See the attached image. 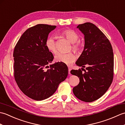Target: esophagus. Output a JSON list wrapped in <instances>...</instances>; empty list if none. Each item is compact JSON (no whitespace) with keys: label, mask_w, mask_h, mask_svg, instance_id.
Segmentation results:
<instances>
[{"label":"esophagus","mask_w":125,"mask_h":125,"mask_svg":"<svg viewBox=\"0 0 125 125\" xmlns=\"http://www.w3.org/2000/svg\"><path fill=\"white\" fill-rule=\"evenodd\" d=\"M71 68H70V67H69L68 68V73H69V75H70V71H71Z\"/></svg>","instance_id":"obj_1"}]
</instances>
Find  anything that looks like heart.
<instances>
[{
    "label": "heart",
    "mask_w": 125,
    "mask_h": 125,
    "mask_svg": "<svg viewBox=\"0 0 125 125\" xmlns=\"http://www.w3.org/2000/svg\"><path fill=\"white\" fill-rule=\"evenodd\" d=\"M62 34L71 43L73 44V49L76 52H79L81 51L82 47L80 43L77 41L79 36L76 31L72 30H67L63 31ZM45 45L50 52L52 54H56L57 52V48L54 38L53 37H49L47 38ZM56 61L58 62L63 63L67 65H71L76 60V56L72 52H69L67 54L63 53H58L55 57Z\"/></svg>",
    "instance_id": "heart-1"
}]
</instances>
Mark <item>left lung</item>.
Wrapping results in <instances>:
<instances>
[{
	"label": "left lung",
	"mask_w": 125,
	"mask_h": 125,
	"mask_svg": "<svg viewBox=\"0 0 125 125\" xmlns=\"http://www.w3.org/2000/svg\"><path fill=\"white\" fill-rule=\"evenodd\" d=\"M77 28L84 34L85 44L76 64L87 67L84 73L81 69L70 71L79 78V83L73 88V93L82 101L92 102L104 94L112 82L113 49L107 37L93 23L85 22Z\"/></svg>",
	"instance_id": "8db88e82"
}]
</instances>
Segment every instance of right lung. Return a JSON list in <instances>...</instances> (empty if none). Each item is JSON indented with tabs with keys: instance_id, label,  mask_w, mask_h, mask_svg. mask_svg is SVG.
<instances>
[{
	"instance_id": "obj_1",
	"label": "right lung",
	"mask_w": 125,
	"mask_h": 125,
	"mask_svg": "<svg viewBox=\"0 0 125 125\" xmlns=\"http://www.w3.org/2000/svg\"><path fill=\"white\" fill-rule=\"evenodd\" d=\"M56 26L38 24L26 30L13 52L15 80L25 95L42 100L54 94L68 75V68L61 62L52 63L54 56L45 42Z\"/></svg>"
}]
</instances>
